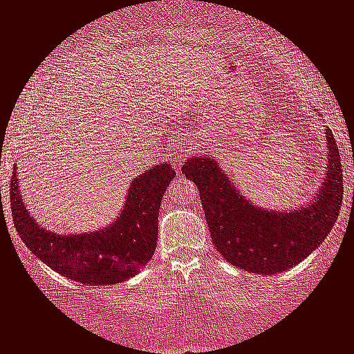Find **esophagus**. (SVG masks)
I'll return each mask as SVG.
<instances>
[{
  "mask_svg": "<svg viewBox=\"0 0 354 354\" xmlns=\"http://www.w3.org/2000/svg\"><path fill=\"white\" fill-rule=\"evenodd\" d=\"M174 156H176V157H174V164H178V162H180V157H178V154H177V152H176V154H174Z\"/></svg>",
  "mask_w": 354,
  "mask_h": 354,
  "instance_id": "esophagus-1",
  "label": "esophagus"
}]
</instances>
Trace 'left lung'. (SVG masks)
<instances>
[{
    "label": "left lung",
    "mask_w": 354,
    "mask_h": 354,
    "mask_svg": "<svg viewBox=\"0 0 354 354\" xmlns=\"http://www.w3.org/2000/svg\"><path fill=\"white\" fill-rule=\"evenodd\" d=\"M328 164L315 195L297 210L276 212L244 198L208 156H192L182 172L198 187L213 244L230 264L248 272L276 274L294 268L328 236L339 215L343 174L338 146L325 126Z\"/></svg>",
    "instance_id": "8db88e82"
}]
</instances>
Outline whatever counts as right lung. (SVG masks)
I'll list each match as a JSON object with an SVG mask.
<instances>
[{
  "mask_svg": "<svg viewBox=\"0 0 354 354\" xmlns=\"http://www.w3.org/2000/svg\"><path fill=\"white\" fill-rule=\"evenodd\" d=\"M174 177L176 170L170 164H157L131 182L124 207L111 225L91 233L59 234L30 216L15 167L12 221L32 254L64 277L90 286L120 283L136 276L154 254L160 200Z\"/></svg>",
  "mask_w": 354,
  "mask_h": 354,
  "instance_id": "right-lung-1",
  "label": "right lung"
}]
</instances>
